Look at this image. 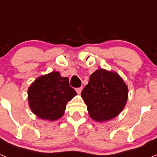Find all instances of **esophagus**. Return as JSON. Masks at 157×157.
Instances as JSON below:
<instances>
[{"mask_svg": "<svg viewBox=\"0 0 157 157\" xmlns=\"http://www.w3.org/2000/svg\"><path fill=\"white\" fill-rule=\"evenodd\" d=\"M82 90V87H79V88L76 89V92H77L78 94H81Z\"/></svg>", "mask_w": 157, "mask_h": 157, "instance_id": "obj_1", "label": "esophagus"}]
</instances>
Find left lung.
I'll return each instance as SVG.
<instances>
[{"label": "left lung", "instance_id": "8db88e82", "mask_svg": "<svg viewBox=\"0 0 157 157\" xmlns=\"http://www.w3.org/2000/svg\"><path fill=\"white\" fill-rule=\"evenodd\" d=\"M92 120L106 122L123 111L128 99V87L116 72L99 68L90 75L82 92Z\"/></svg>", "mask_w": 157, "mask_h": 157}]
</instances>
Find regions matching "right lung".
Listing matches in <instances>:
<instances>
[{"instance_id":"1","label":"right lung","mask_w":157,"mask_h":157,"mask_svg":"<svg viewBox=\"0 0 157 157\" xmlns=\"http://www.w3.org/2000/svg\"><path fill=\"white\" fill-rule=\"evenodd\" d=\"M30 110L41 120L55 121L63 116L67 104L77 95L67 77L58 71L39 76L28 88Z\"/></svg>"}]
</instances>
